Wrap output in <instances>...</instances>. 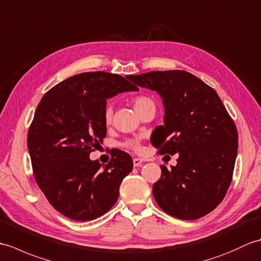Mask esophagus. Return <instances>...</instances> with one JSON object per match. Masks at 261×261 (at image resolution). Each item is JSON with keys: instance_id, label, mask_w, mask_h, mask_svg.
Segmentation results:
<instances>
[{"instance_id": "34e87169", "label": "esophagus", "mask_w": 261, "mask_h": 261, "mask_svg": "<svg viewBox=\"0 0 261 261\" xmlns=\"http://www.w3.org/2000/svg\"><path fill=\"white\" fill-rule=\"evenodd\" d=\"M143 163V160L141 158H134V166L135 167H138V166H141Z\"/></svg>"}]
</instances>
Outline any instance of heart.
I'll list each match as a JSON object with an SVG mask.
<instances>
[{
  "mask_svg": "<svg viewBox=\"0 0 261 261\" xmlns=\"http://www.w3.org/2000/svg\"><path fill=\"white\" fill-rule=\"evenodd\" d=\"M132 103H134V107H135V109H136L138 113H140L141 111L147 109L148 107H150V105H154L151 98H149L147 96H143V95L135 97L134 101H132ZM111 119H112V109H111V107H107L104 110V120H105V122H107V123H110ZM123 146L127 149H131V150H139L140 143L138 140L129 139L123 143Z\"/></svg>",
  "mask_w": 261,
  "mask_h": 261,
  "instance_id": "b5f03b06",
  "label": "heart"
}]
</instances>
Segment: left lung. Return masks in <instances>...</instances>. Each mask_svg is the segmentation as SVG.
Returning <instances> with one entry per match:
<instances>
[{"label":"left lung","mask_w":261,"mask_h":261,"mask_svg":"<svg viewBox=\"0 0 261 261\" xmlns=\"http://www.w3.org/2000/svg\"><path fill=\"white\" fill-rule=\"evenodd\" d=\"M126 79L162 96L164 125L150 141L160 154H178L171 169L160 166L162 176L152 186L159 207L180 220L208 214L228 192L238 152L237 127L218 93L185 70Z\"/></svg>","instance_id":"1"}]
</instances>
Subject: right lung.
<instances>
[{
	"mask_svg": "<svg viewBox=\"0 0 261 261\" xmlns=\"http://www.w3.org/2000/svg\"><path fill=\"white\" fill-rule=\"evenodd\" d=\"M138 91L123 76L90 71L60 82L42 96L28 131L33 176L48 202L75 221L107 213L134 168L129 153L116 150L102 168L91 160L107 136V99Z\"/></svg>",
	"mask_w": 261,
	"mask_h": 261,
	"instance_id": "obj_1",
	"label": "right lung"
}]
</instances>
